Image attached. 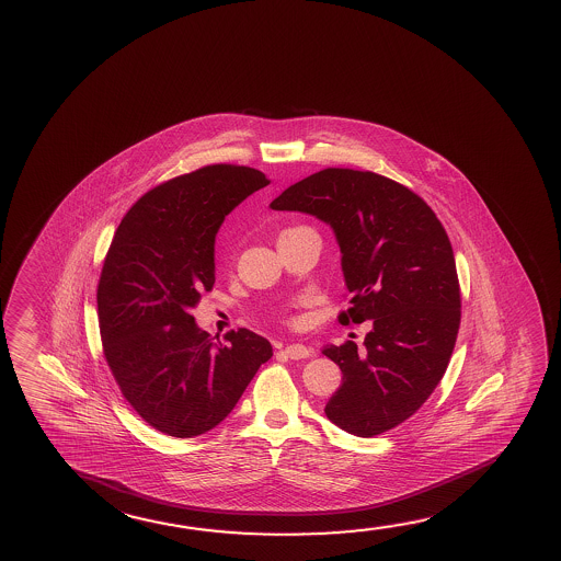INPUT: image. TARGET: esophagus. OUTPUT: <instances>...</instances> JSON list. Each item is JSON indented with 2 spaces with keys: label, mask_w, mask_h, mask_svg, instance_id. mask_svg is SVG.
Instances as JSON below:
<instances>
[{
  "label": "esophagus",
  "mask_w": 561,
  "mask_h": 561,
  "mask_svg": "<svg viewBox=\"0 0 561 561\" xmlns=\"http://www.w3.org/2000/svg\"><path fill=\"white\" fill-rule=\"evenodd\" d=\"M283 353H285L288 358H293V360H300V358H308L311 355V348L306 347V345H300V343H293V345H286L283 348Z\"/></svg>",
  "instance_id": "obj_1"
}]
</instances>
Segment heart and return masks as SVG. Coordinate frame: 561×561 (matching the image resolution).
<instances>
[{"mask_svg": "<svg viewBox=\"0 0 561 561\" xmlns=\"http://www.w3.org/2000/svg\"><path fill=\"white\" fill-rule=\"evenodd\" d=\"M300 228H304V226H300ZM300 228H290V230H285V231H283V233H288V231H294V230H300Z\"/></svg>", "mask_w": 561, "mask_h": 561, "instance_id": "1", "label": "heart"}]
</instances>
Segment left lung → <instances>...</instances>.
Segmentation results:
<instances>
[{"label":"left lung","instance_id":"8db88e82","mask_svg":"<svg viewBox=\"0 0 561 561\" xmlns=\"http://www.w3.org/2000/svg\"><path fill=\"white\" fill-rule=\"evenodd\" d=\"M271 208L330 224L351 294L339 321H373L365 348L347 341L321 351L343 373L325 415L365 438L398 427L445 376L460 328V285L443 224L400 183L341 168L294 183Z\"/></svg>","mask_w":561,"mask_h":561}]
</instances>
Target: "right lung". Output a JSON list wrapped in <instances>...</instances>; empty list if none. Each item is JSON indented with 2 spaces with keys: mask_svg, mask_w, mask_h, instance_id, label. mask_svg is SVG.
Masks as SVG:
<instances>
[{
  "mask_svg": "<svg viewBox=\"0 0 561 561\" xmlns=\"http://www.w3.org/2000/svg\"><path fill=\"white\" fill-rule=\"evenodd\" d=\"M267 185L253 168L206 165L148 191L111 241L98 286L103 351L126 401L165 435L222 423L273 356L267 339L243 328L214 343L191 316L213 290L224 218Z\"/></svg>",
  "mask_w": 561,
  "mask_h": 561,
  "instance_id": "right-lung-1",
  "label": "right lung"
}]
</instances>
